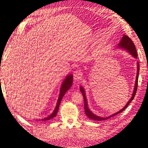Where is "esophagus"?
Returning <instances> with one entry per match:
<instances>
[{
	"label": "esophagus",
	"mask_w": 148,
	"mask_h": 148,
	"mask_svg": "<svg viewBox=\"0 0 148 148\" xmlns=\"http://www.w3.org/2000/svg\"><path fill=\"white\" fill-rule=\"evenodd\" d=\"M81 72L79 70H76L73 73V79L76 81H79L81 79Z\"/></svg>",
	"instance_id": "1"
}]
</instances>
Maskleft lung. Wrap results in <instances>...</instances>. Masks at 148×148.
I'll return each mask as SVG.
<instances>
[{
	"mask_svg": "<svg viewBox=\"0 0 148 148\" xmlns=\"http://www.w3.org/2000/svg\"><path fill=\"white\" fill-rule=\"evenodd\" d=\"M119 47H120V48L122 49H125L126 50H127L130 53H131L134 57H135V58H137V50H136V48H135V46L133 42V41L130 39L129 37H128L126 35H124V36L122 37L121 40L120 42V43L119 44ZM137 78H136V81H135V88H134V90L132 94V96L131 98V99L129 100V101L127 103V104L125 106V108H123L121 110L119 111L116 113L113 114L112 115H110L108 117H100L98 116L97 115H95L94 114H93L92 112L89 110L88 108V106H87V99L85 96V92L84 88H82V87H80V90L82 94V95H83L84 97V111H85V114L86 115L88 116V119H92V120H97V121H102V120H108L109 118L112 117V116H114L117 114H120L121 112H122L124 110H125V109L127 107L128 105L129 104V103L131 102V101H132L133 99L134 98V97L136 94V92H137V87H138V73H139V70H140V67H139V63H137Z\"/></svg>",
	"mask_w": 148,
	"mask_h": 148,
	"instance_id": "obj_1",
	"label": "left lung"
}]
</instances>
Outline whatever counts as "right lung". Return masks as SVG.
Instances as JSON below:
<instances>
[{
    "label": "right lung",
    "mask_w": 148,
    "mask_h": 148,
    "mask_svg": "<svg viewBox=\"0 0 148 148\" xmlns=\"http://www.w3.org/2000/svg\"><path fill=\"white\" fill-rule=\"evenodd\" d=\"M72 82H73V75H70L67 76V77L66 78V79H65V80L64 81L63 83L62 84V86L61 87L60 96H59V98H58V100L57 104H56V108L55 109L54 112H53V113L50 116H49L48 117L45 118V119H42V121L50 120H51L52 119H53L54 117H55L56 116L59 107H60V103L61 101V99H62V97H64V94L66 93V92L71 87V86H72Z\"/></svg>",
    "instance_id": "right-lung-1"
}]
</instances>
